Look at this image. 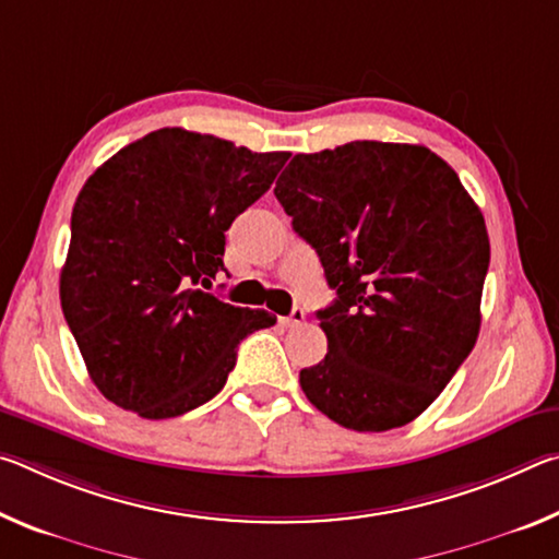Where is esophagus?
Wrapping results in <instances>:
<instances>
[{"label": "esophagus", "mask_w": 559, "mask_h": 559, "mask_svg": "<svg viewBox=\"0 0 559 559\" xmlns=\"http://www.w3.org/2000/svg\"><path fill=\"white\" fill-rule=\"evenodd\" d=\"M281 323L286 325V328H296V325H302V323H306V310H302V308H293V310H290V316L281 318Z\"/></svg>", "instance_id": "1"}]
</instances>
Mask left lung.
<instances>
[{"mask_svg":"<svg viewBox=\"0 0 559 559\" xmlns=\"http://www.w3.org/2000/svg\"><path fill=\"white\" fill-rule=\"evenodd\" d=\"M273 194L337 293L318 310L328 355L300 370L302 392L345 429L414 421L478 340L484 214L429 147L377 140L296 155Z\"/></svg>","mask_w":559,"mask_h":559,"instance_id":"8db88e82","label":"left lung"}]
</instances>
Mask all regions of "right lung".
Wrapping results in <instances>:
<instances>
[{"label":"right lung","instance_id":"right-lung-1","mask_svg":"<svg viewBox=\"0 0 559 559\" xmlns=\"http://www.w3.org/2000/svg\"><path fill=\"white\" fill-rule=\"evenodd\" d=\"M290 153L163 128L103 163L71 214L61 308L100 394L143 419H173L222 392L236 347L269 310L212 293L224 231Z\"/></svg>","mask_w":559,"mask_h":559}]
</instances>
